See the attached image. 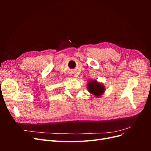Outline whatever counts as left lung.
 I'll return each mask as SVG.
<instances>
[{"label":"left lung","mask_w":151,"mask_h":151,"mask_svg":"<svg viewBox=\"0 0 151 151\" xmlns=\"http://www.w3.org/2000/svg\"><path fill=\"white\" fill-rule=\"evenodd\" d=\"M88 89L96 97H99L104 93V87L102 84L97 83L96 81H91L88 85Z\"/></svg>","instance_id":"left-lung-1"}]
</instances>
